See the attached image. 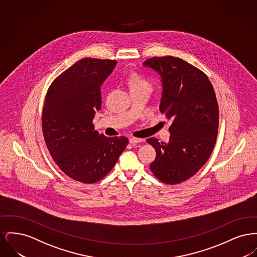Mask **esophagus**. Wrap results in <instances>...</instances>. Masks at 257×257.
Listing matches in <instances>:
<instances>
[{"label": "esophagus", "mask_w": 257, "mask_h": 257, "mask_svg": "<svg viewBox=\"0 0 257 257\" xmlns=\"http://www.w3.org/2000/svg\"><path fill=\"white\" fill-rule=\"evenodd\" d=\"M143 141H144L143 139H139V138H131V139L129 140L130 144H132V145H137V144H140V143H142Z\"/></svg>", "instance_id": "1"}]
</instances>
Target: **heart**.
Instances as JSON below:
<instances>
[{"mask_svg": "<svg viewBox=\"0 0 257 257\" xmlns=\"http://www.w3.org/2000/svg\"><path fill=\"white\" fill-rule=\"evenodd\" d=\"M129 84L131 88L139 87V86H147L150 88V84L147 79L139 73H131L129 76Z\"/></svg>", "mask_w": 257, "mask_h": 257, "instance_id": "heart-1", "label": "heart"}]
</instances>
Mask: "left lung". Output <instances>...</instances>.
I'll return each instance as SVG.
<instances>
[{
	"instance_id": "obj_1",
	"label": "left lung",
	"mask_w": 257,
	"mask_h": 257,
	"mask_svg": "<svg viewBox=\"0 0 257 257\" xmlns=\"http://www.w3.org/2000/svg\"><path fill=\"white\" fill-rule=\"evenodd\" d=\"M144 65L162 76L160 111L172 119L169 143L147 140L156 150L150 171L164 183H181L205 165L215 147L219 127L216 93L207 75L182 59L153 57Z\"/></svg>"
}]
</instances>
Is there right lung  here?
I'll return each instance as SVG.
<instances>
[{"instance_id": "obj_1", "label": "right lung", "mask_w": 257, "mask_h": 257, "mask_svg": "<svg viewBox=\"0 0 257 257\" xmlns=\"http://www.w3.org/2000/svg\"><path fill=\"white\" fill-rule=\"evenodd\" d=\"M115 65V60L82 59L52 82L45 97L42 132L50 155L81 183L103 179L129 142L124 136L98 134L92 123L101 109L100 86Z\"/></svg>"}]
</instances>
